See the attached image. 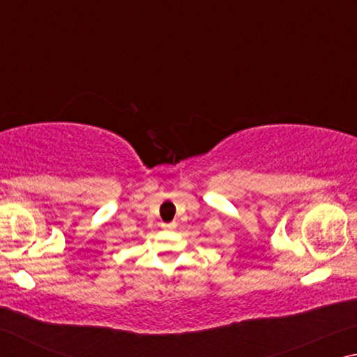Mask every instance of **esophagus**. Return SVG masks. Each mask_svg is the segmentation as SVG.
<instances>
[{"label": "esophagus", "mask_w": 357, "mask_h": 357, "mask_svg": "<svg viewBox=\"0 0 357 357\" xmlns=\"http://www.w3.org/2000/svg\"><path fill=\"white\" fill-rule=\"evenodd\" d=\"M162 227H164L165 229H173L174 227H176V223L172 222V223H162Z\"/></svg>", "instance_id": "34e87169"}]
</instances>
